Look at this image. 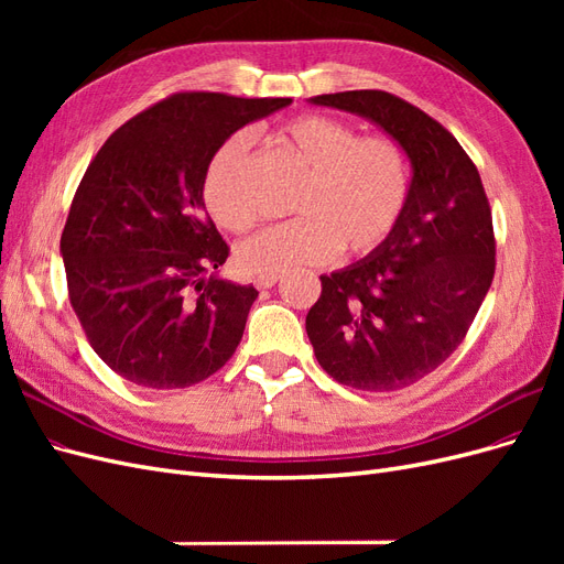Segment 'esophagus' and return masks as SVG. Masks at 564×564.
<instances>
[{
    "label": "esophagus",
    "mask_w": 564,
    "mask_h": 564,
    "mask_svg": "<svg viewBox=\"0 0 564 564\" xmlns=\"http://www.w3.org/2000/svg\"><path fill=\"white\" fill-rule=\"evenodd\" d=\"M278 280H280V275H259L253 280V284L259 289H270V286L278 284Z\"/></svg>",
    "instance_id": "esophagus-1"
}]
</instances>
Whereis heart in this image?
<instances>
[{
    "label": "heart",
    "instance_id": "obj_1",
    "mask_svg": "<svg viewBox=\"0 0 564 564\" xmlns=\"http://www.w3.org/2000/svg\"><path fill=\"white\" fill-rule=\"evenodd\" d=\"M286 160L303 174L294 218L265 230L237 251V265L253 275L329 261L336 251L369 256L398 230L412 197V166L404 148L383 133L360 135L327 115H301L275 133ZM249 150L245 133L216 148L202 176V202L218 228L247 235L259 209L242 185Z\"/></svg>",
    "mask_w": 564,
    "mask_h": 564
}]
</instances>
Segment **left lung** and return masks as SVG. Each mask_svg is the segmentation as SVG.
Segmentation results:
<instances>
[{
    "label": "left lung",
    "mask_w": 564,
    "mask_h": 564,
    "mask_svg": "<svg viewBox=\"0 0 564 564\" xmlns=\"http://www.w3.org/2000/svg\"><path fill=\"white\" fill-rule=\"evenodd\" d=\"M311 100L371 119L414 166L398 230L360 263L322 275L305 317L317 362L334 381L400 390L460 346L489 292L497 268L489 199L454 135L400 96L362 89Z\"/></svg>",
    "instance_id": "left-lung-1"
}]
</instances>
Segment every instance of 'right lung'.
<instances>
[{
  "label": "right lung",
  "mask_w": 564,
  "mask_h": 564,
  "mask_svg": "<svg viewBox=\"0 0 564 564\" xmlns=\"http://www.w3.org/2000/svg\"><path fill=\"white\" fill-rule=\"evenodd\" d=\"M289 104L178 91L119 127L84 172L61 235L67 296L122 379L187 388L240 346L259 292L214 275L230 247L204 209L202 176L230 133Z\"/></svg>",
  "instance_id": "1"
}]
</instances>
